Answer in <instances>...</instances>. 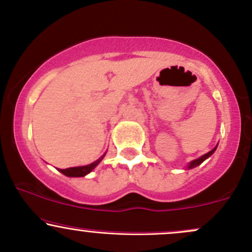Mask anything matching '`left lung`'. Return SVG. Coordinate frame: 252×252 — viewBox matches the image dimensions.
<instances>
[{
  "label": "left lung",
  "instance_id": "8db88e82",
  "mask_svg": "<svg viewBox=\"0 0 252 252\" xmlns=\"http://www.w3.org/2000/svg\"><path fill=\"white\" fill-rule=\"evenodd\" d=\"M215 150H216V148H213L212 150H211V152H209L207 153V154H205V155H202L201 158H196V160H194V161H192V162H190L189 164V168L190 169V168H194V167H196V166H199V164H200L201 162H204L205 160H206L207 158H210L211 155L213 154V153H215Z\"/></svg>",
  "mask_w": 252,
  "mask_h": 252
}]
</instances>
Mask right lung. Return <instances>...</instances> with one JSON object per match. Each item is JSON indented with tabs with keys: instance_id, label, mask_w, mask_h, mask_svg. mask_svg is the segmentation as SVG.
Segmentation results:
<instances>
[{
	"instance_id": "obj_1",
	"label": "right lung",
	"mask_w": 252,
	"mask_h": 252,
	"mask_svg": "<svg viewBox=\"0 0 252 252\" xmlns=\"http://www.w3.org/2000/svg\"><path fill=\"white\" fill-rule=\"evenodd\" d=\"M103 156L100 158H98L97 161H94V163L91 164H88V166H82V167H72V168H66V169H59L60 172L63 173V175L66 176H84L86 175L88 173L91 172L92 169L94 168V167L97 166L98 163L102 161Z\"/></svg>"
}]
</instances>
